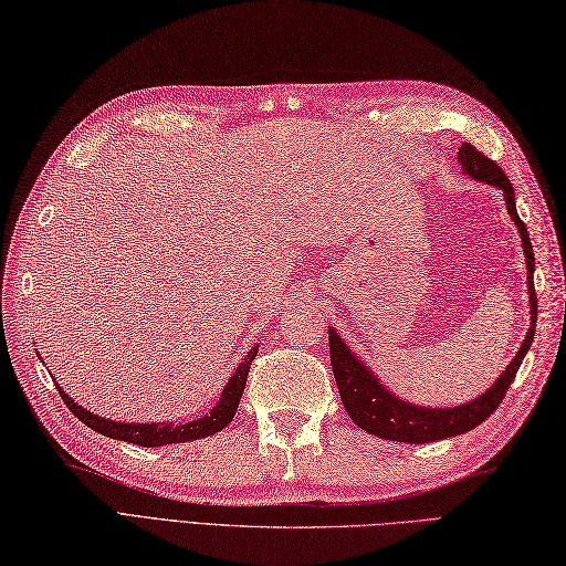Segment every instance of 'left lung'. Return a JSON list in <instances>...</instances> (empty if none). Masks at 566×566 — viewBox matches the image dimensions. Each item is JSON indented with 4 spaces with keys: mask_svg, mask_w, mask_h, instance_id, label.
Returning a JSON list of instances; mask_svg holds the SVG:
<instances>
[{
    "mask_svg": "<svg viewBox=\"0 0 566 566\" xmlns=\"http://www.w3.org/2000/svg\"><path fill=\"white\" fill-rule=\"evenodd\" d=\"M459 160L463 165V172L480 179V182H488L492 187H500L506 199V211L512 216L514 226L521 232L523 240V254H526V266H528V291H531V328L528 336L523 340L518 355L506 367L504 375L492 384L482 396L475 401L463 403L457 408H422V406H410L401 398H396L389 389H384V384L371 375V371L357 360V357L348 350L346 343H343L334 331H328V353H331V367H334L336 387L340 394V401L346 406L350 420L363 427L365 432L377 434L381 439H394V442H408V444H427L437 442V439H447L453 434L471 432L482 420H488L497 406L506 389L512 387L516 371L521 367L523 355L528 353L533 336H535V319H537V302L533 291V269H535V256L528 230L523 226V220L516 213V201H514V187L509 182V177L500 168L497 163L490 160L485 154L471 144H463L459 150Z\"/></svg>",
    "mask_w": 566,
    "mask_h": 566,
    "instance_id": "8db88e82",
    "label": "left lung"
}]
</instances>
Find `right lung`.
Returning <instances> with one entry per match:
<instances>
[{
	"label": "right lung",
	"instance_id": "right-lung-1",
	"mask_svg": "<svg viewBox=\"0 0 566 566\" xmlns=\"http://www.w3.org/2000/svg\"><path fill=\"white\" fill-rule=\"evenodd\" d=\"M259 346H254L250 353H247L244 363L235 369V375L230 377L228 387L220 394V401L216 403V408L211 412H206L203 418L191 420L187 424H172V422H163V424H136V422H115V420H105L93 416L91 410H86L84 406L74 403L72 398H69L60 387V396L62 401L69 406V410L74 412V416L84 422L91 430L101 432L105 437H113V439H122V442H132V444H139V447H160V444H177V442H189V439H199V437H209L216 434L218 430H223V427L235 418V410L240 406V396L244 391V384H247V375H250V365L256 357Z\"/></svg>",
	"mask_w": 566,
	"mask_h": 566
}]
</instances>
